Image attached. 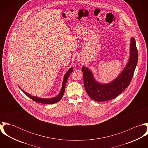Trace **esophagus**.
Here are the masks:
<instances>
[{
  "mask_svg": "<svg viewBox=\"0 0 148 148\" xmlns=\"http://www.w3.org/2000/svg\"><path fill=\"white\" fill-rule=\"evenodd\" d=\"M77 61H79V62H81V61L82 60V56H78L77 57Z\"/></svg>",
  "mask_w": 148,
  "mask_h": 148,
  "instance_id": "1",
  "label": "esophagus"
}]
</instances>
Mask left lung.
<instances>
[{
    "label": "left lung",
    "mask_w": 148,
    "mask_h": 148,
    "mask_svg": "<svg viewBox=\"0 0 148 148\" xmlns=\"http://www.w3.org/2000/svg\"><path fill=\"white\" fill-rule=\"evenodd\" d=\"M130 45V56L127 65L119 76L109 83H99L95 80L90 69L85 66L82 68L85 89L92 99L100 102L113 99L130 84L137 64L138 56L134 38H131Z\"/></svg>",
    "instance_id": "left-lung-1"
}]
</instances>
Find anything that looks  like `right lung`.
I'll use <instances>...</instances> for the list:
<instances>
[{"mask_svg": "<svg viewBox=\"0 0 148 148\" xmlns=\"http://www.w3.org/2000/svg\"><path fill=\"white\" fill-rule=\"evenodd\" d=\"M72 71H73V68L71 67L66 72V73H65V75H64V77L63 82V84H62V87L61 90H60L59 94L56 97H53V98H51V99H43V98H40V97H38L33 96H32V95L26 93L25 92L23 91L21 88H20V86H19V87L20 88V89L27 96H28L32 100H34V101H36L37 103H42V104H54V103H56L58 102L59 101H60L61 100V99L62 98V97L63 96L64 91H65V85H66V83L68 78L69 76L70 73L71 72H72Z\"/></svg>", "mask_w": 148, "mask_h": 148, "instance_id": "right-lung-1", "label": "right lung"}]
</instances>
